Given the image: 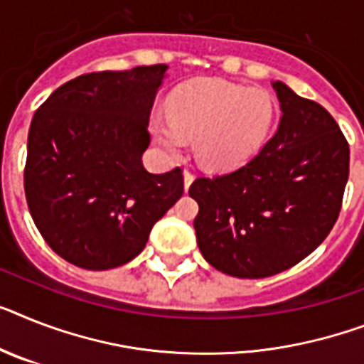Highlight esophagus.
<instances>
[{
	"label": "esophagus",
	"mask_w": 364,
	"mask_h": 364,
	"mask_svg": "<svg viewBox=\"0 0 364 364\" xmlns=\"http://www.w3.org/2000/svg\"><path fill=\"white\" fill-rule=\"evenodd\" d=\"M193 173H191V171H184V189L186 191H188L189 189V186H191V182H193Z\"/></svg>",
	"instance_id": "obj_1"
}]
</instances>
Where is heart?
<instances>
[{"mask_svg": "<svg viewBox=\"0 0 364 364\" xmlns=\"http://www.w3.org/2000/svg\"><path fill=\"white\" fill-rule=\"evenodd\" d=\"M171 121L156 119L152 134L171 154L184 135L199 137L200 160L212 169H232L251 160L268 141L277 106L268 91L203 80L180 87L169 100Z\"/></svg>", "mask_w": 364, "mask_h": 364, "instance_id": "b5f03b06", "label": "heart"}]
</instances>
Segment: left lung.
<instances>
[{
    "mask_svg": "<svg viewBox=\"0 0 364 364\" xmlns=\"http://www.w3.org/2000/svg\"><path fill=\"white\" fill-rule=\"evenodd\" d=\"M281 122L238 169L199 176L193 227L206 262L240 279L292 268L327 238L341 214L350 146L329 111L273 81Z\"/></svg>",
    "mask_w": 364,
    "mask_h": 364,
    "instance_id": "1",
    "label": "left lung"
}]
</instances>
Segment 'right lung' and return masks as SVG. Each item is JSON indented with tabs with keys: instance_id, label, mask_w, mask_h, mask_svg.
Instances as JSON below:
<instances>
[{
	"instance_id": "right-lung-1",
	"label": "right lung",
	"mask_w": 364,
	"mask_h": 364,
	"mask_svg": "<svg viewBox=\"0 0 364 364\" xmlns=\"http://www.w3.org/2000/svg\"><path fill=\"white\" fill-rule=\"evenodd\" d=\"M167 65L91 72L63 83L35 111L23 188L46 243L83 269H111L145 249L184 193L182 169L152 175L141 156Z\"/></svg>"
}]
</instances>
